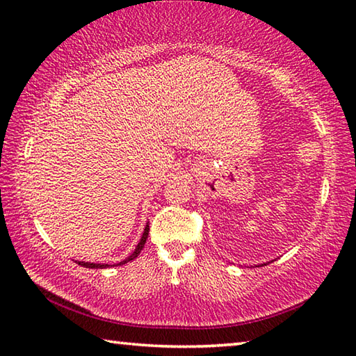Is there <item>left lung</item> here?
I'll return each mask as SVG.
<instances>
[{
	"label": "left lung",
	"instance_id": "8db88e82",
	"mask_svg": "<svg viewBox=\"0 0 356 356\" xmlns=\"http://www.w3.org/2000/svg\"><path fill=\"white\" fill-rule=\"evenodd\" d=\"M262 265H265V264H262ZM256 267H261V265H256Z\"/></svg>",
	"mask_w": 356,
	"mask_h": 356
}]
</instances>
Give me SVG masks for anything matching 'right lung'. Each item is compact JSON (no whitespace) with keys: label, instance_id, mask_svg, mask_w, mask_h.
<instances>
[{"label":"right lung","instance_id":"1","mask_svg":"<svg viewBox=\"0 0 356 356\" xmlns=\"http://www.w3.org/2000/svg\"><path fill=\"white\" fill-rule=\"evenodd\" d=\"M147 236H149V222H146V227H144V232H143V236H141V240H140V243L136 245L135 251L131 252L129 257H125L124 261L114 264V265H111V267H116V265H124V264H127L130 261H134V259H136L138 254H140V252H141V250L144 248V243H146ZM75 262L78 265H81V267H86V268H108V267H110V264H94V262H83V261H75Z\"/></svg>","mask_w":356,"mask_h":356}]
</instances>
